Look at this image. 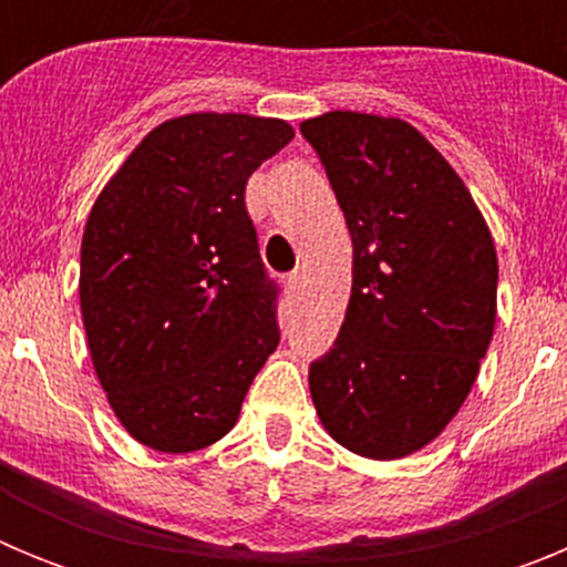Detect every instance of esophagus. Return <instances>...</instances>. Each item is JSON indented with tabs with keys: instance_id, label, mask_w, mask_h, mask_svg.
<instances>
[{
	"instance_id": "obj_1",
	"label": "esophagus",
	"mask_w": 567,
	"mask_h": 567,
	"mask_svg": "<svg viewBox=\"0 0 567 567\" xmlns=\"http://www.w3.org/2000/svg\"><path fill=\"white\" fill-rule=\"evenodd\" d=\"M303 280H307V272H303V269H295V272H289L287 275L289 292H300V289H303Z\"/></svg>"
}]
</instances>
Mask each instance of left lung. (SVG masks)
<instances>
[{"mask_svg": "<svg viewBox=\"0 0 567 567\" xmlns=\"http://www.w3.org/2000/svg\"><path fill=\"white\" fill-rule=\"evenodd\" d=\"M352 235L338 340L309 365L334 443L400 460L443 434L497 320V249L454 167L394 115L332 110L300 124Z\"/></svg>", "mask_w": 567, "mask_h": 567, "instance_id": "obj_1", "label": "left lung"}]
</instances>
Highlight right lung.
<instances>
[{"label": "right lung", "instance_id": "right-lung-1", "mask_svg": "<svg viewBox=\"0 0 567 567\" xmlns=\"http://www.w3.org/2000/svg\"><path fill=\"white\" fill-rule=\"evenodd\" d=\"M292 138L264 115L167 118L90 209L79 272L90 360L118 423L147 449L218 443L278 346V287L244 189Z\"/></svg>", "mask_w": 567, "mask_h": 567}]
</instances>
